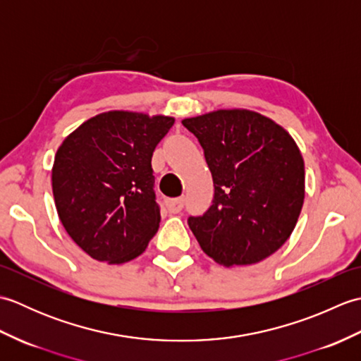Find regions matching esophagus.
<instances>
[{
  "instance_id": "1",
  "label": "esophagus",
  "mask_w": 361,
  "mask_h": 361,
  "mask_svg": "<svg viewBox=\"0 0 361 361\" xmlns=\"http://www.w3.org/2000/svg\"><path fill=\"white\" fill-rule=\"evenodd\" d=\"M166 206L169 212L178 214L183 209V206H185V198H171V200L166 202Z\"/></svg>"
}]
</instances>
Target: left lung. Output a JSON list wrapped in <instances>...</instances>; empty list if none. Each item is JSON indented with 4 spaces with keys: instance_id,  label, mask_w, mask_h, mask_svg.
Here are the masks:
<instances>
[{
    "instance_id": "8db88e82",
    "label": "left lung",
    "mask_w": 361,
    "mask_h": 361,
    "mask_svg": "<svg viewBox=\"0 0 361 361\" xmlns=\"http://www.w3.org/2000/svg\"><path fill=\"white\" fill-rule=\"evenodd\" d=\"M181 122L202 144L216 189L211 208L188 220L202 250L225 267L271 256L293 233L304 204V159L293 137L245 109Z\"/></svg>"
}]
</instances>
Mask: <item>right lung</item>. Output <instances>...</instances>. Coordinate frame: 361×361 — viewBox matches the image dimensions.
I'll use <instances>...</instances> for the list:
<instances>
[{
	"mask_svg": "<svg viewBox=\"0 0 361 361\" xmlns=\"http://www.w3.org/2000/svg\"><path fill=\"white\" fill-rule=\"evenodd\" d=\"M175 118L111 110L90 118L57 149L52 194L66 233L88 256L126 264L159 228L152 155Z\"/></svg>",
	"mask_w": 361,
	"mask_h": 361,
	"instance_id": "1",
	"label": "right lung"
}]
</instances>
